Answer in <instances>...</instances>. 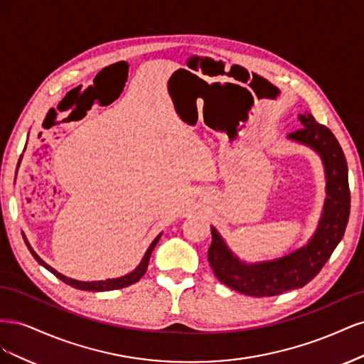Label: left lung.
I'll return each instance as SVG.
<instances>
[{"instance_id": "left-lung-1", "label": "left lung", "mask_w": 364, "mask_h": 364, "mask_svg": "<svg viewBox=\"0 0 364 364\" xmlns=\"http://www.w3.org/2000/svg\"><path fill=\"white\" fill-rule=\"evenodd\" d=\"M297 118L302 127L287 138L311 149L323 164L326 197L322 214L306 245L279 258L255 262L240 259L218 230L211 226L213 241L208 249V261L215 278L241 294L277 296L304 287L321 272L345 234L350 193L343 150L333 132L318 124L310 112L299 114Z\"/></svg>"}]
</instances>
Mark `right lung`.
<instances>
[{
  "label": "right lung",
  "mask_w": 364,
  "mask_h": 364,
  "mask_svg": "<svg viewBox=\"0 0 364 364\" xmlns=\"http://www.w3.org/2000/svg\"><path fill=\"white\" fill-rule=\"evenodd\" d=\"M21 159H23V155H21ZM21 159H19V162H18V167H19V164H21ZM161 235H162V232H161L159 235H156V238L151 241L149 249L146 250L144 257H142V259H141V262L138 264V266H136L134 270H132V272L123 274V277L109 278V279H100V281H77V279L65 277V274L59 273L58 270H54L51 266H48V264H47L46 261H43L35 250H33V247L30 246L26 234L23 232V238H24V241H26V245H27L28 250L31 252V255L35 257V259L41 264L42 267H46L48 272H51V273L54 274V277H58V278H59L60 281H63L65 284L71 285V287H74V289H77V290H85V291H109V290L124 289V287H127V285H132V284L138 282L142 277H144V273L147 272V266H149V261H150V257H151V252H153V249L156 247Z\"/></svg>",
  "instance_id": "right-lung-1"
}]
</instances>
